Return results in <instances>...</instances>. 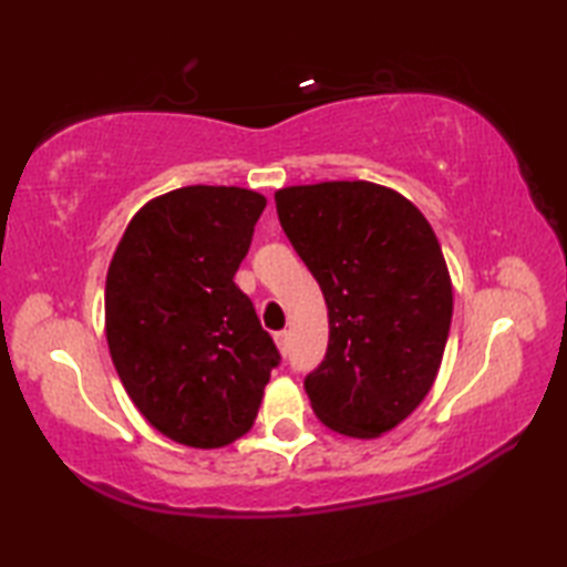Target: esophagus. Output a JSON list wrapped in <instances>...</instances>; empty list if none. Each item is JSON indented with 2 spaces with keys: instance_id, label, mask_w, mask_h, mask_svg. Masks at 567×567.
Instances as JSON below:
<instances>
[{
  "instance_id": "obj_1",
  "label": "esophagus",
  "mask_w": 567,
  "mask_h": 567,
  "mask_svg": "<svg viewBox=\"0 0 567 567\" xmlns=\"http://www.w3.org/2000/svg\"><path fill=\"white\" fill-rule=\"evenodd\" d=\"M275 344H277V350H280L282 354L290 352V332H287V330L275 332Z\"/></svg>"
}]
</instances>
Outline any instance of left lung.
Masks as SVG:
<instances>
[{
	"label": "left lung",
	"instance_id": "1",
	"mask_svg": "<svg viewBox=\"0 0 567 567\" xmlns=\"http://www.w3.org/2000/svg\"><path fill=\"white\" fill-rule=\"evenodd\" d=\"M277 217L328 302L330 342L305 378L315 415L370 440L400 425L443 362L453 282L433 227L375 182L275 192Z\"/></svg>",
	"mask_w": 567,
	"mask_h": 567
}]
</instances>
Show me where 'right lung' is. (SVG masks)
I'll return each mask as SVG.
<instances>
[{"label":"right lung","mask_w":567,"mask_h":567,"mask_svg":"<svg viewBox=\"0 0 567 567\" xmlns=\"http://www.w3.org/2000/svg\"><path fill=\"white\" fill-rule=\"evenodd\" d=\"M267 199L243 187L172 189L132 217L104 287V330L134 405L162 435L225 447L257 417L280 362L235 272Z\"/></svg>","instance_id":"add662e5"}]
</instances>
